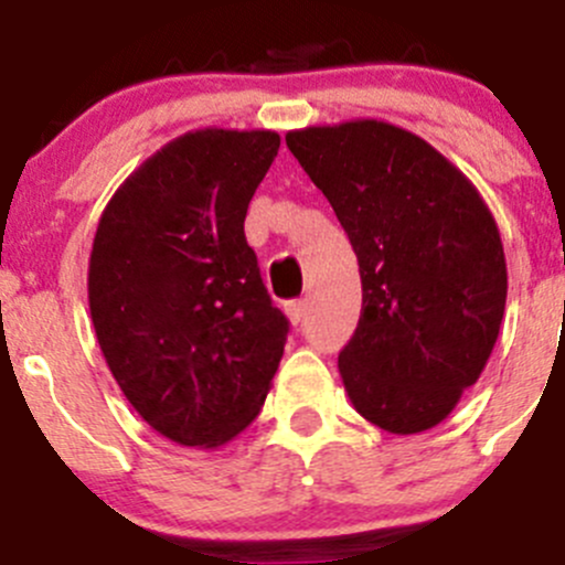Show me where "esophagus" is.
<instances>
[{
	"label": "esophagus",
	"mask_w": 565,
	"mask_h": 565,
	"mask_svg": "<svg viewBox=\"0 0 565 565\" xmlns=\"http://www.w3.org/2000/svg\"><path fill=\"white\" fill-rule=\"evenodd\" d=\"M284 311H287L289 322H292V324L303 322V317H306V300H289V303L284 306Z\"/></svg>",
	"instance_id": "1"
}]
</instances>
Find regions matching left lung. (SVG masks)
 Segmentation results:
<instances>
[{
	"mask_svg": "<svg viewBox=\"0 0 565 565\" xmlns=\"http://www.w3.org/2000/svg\"><path fill=\"white\" fill-rule=\"evenodd\" d=\"M358 256L363 309L339 352L352 404L393 435L448 418L498 341L509 273L472 182L420 136L377 119L289 130Z\"/></svg>",
	"mask_w": 565,
	"mask_h": 565,
	"instance_id": "left-lung-1",
	"label": "left lung"
}]
</instances>
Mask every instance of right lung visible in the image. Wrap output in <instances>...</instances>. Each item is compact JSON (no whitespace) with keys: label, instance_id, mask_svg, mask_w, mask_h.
Segmentation results:
<instances>
[{"label":"right lung","instance_id":"right-lung-1","mask_svg":"<svg viewBox=\"0 0 565 565\" xmlns=\"http://www.w3.org/2000/svg\"><path fill=\"white\" fill-rule=\"evenodd\" d=\"M278 145L273 130L180 136L117 188L95 232L100 352L136 413L180 446L241 435L281 363L289 319L243 230Z\"/></svg>","mask_w":565,"mask_h":565}]
</instances>
